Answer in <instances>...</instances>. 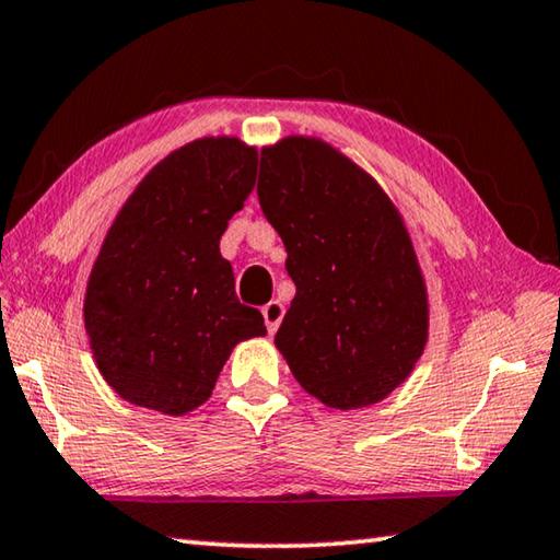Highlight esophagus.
<instances>
[{
    "instance_id": "obj_1",
    "label": "esophagus",
    "mask_w": 560,
    "mask_h": 560,
    "mask_svg": "<svg viewBox=\"0 0 560 560\" xmlns=\"http://www.w3.org/2000/svg\"><path fill=\"white\" fill-rule=\"evenodd\" d=\"M282 315H285V307H282L280 302H275V300L262 307V319H265V327H268L270 335L280 327Z\"/></svg>"
}]
</instances>
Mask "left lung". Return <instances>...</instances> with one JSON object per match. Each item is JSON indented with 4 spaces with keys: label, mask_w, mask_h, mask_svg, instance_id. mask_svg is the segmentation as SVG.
<instances>
[{
    "label": "left lung",
    "mask_w": 560,
    "mask_h": 560,
    "mask_svg": "<svg viewBox=\"0 0 560 560\" xmlns=\"http://www.w3.org/2000/svg\"><path fill=\"white\" fill-rule=\"evenodd\" d=\"M258 198L298 288L275 335L292 377L340 411L387 399L429 340L427 280L399 208L315 136L265 145Z\"/></svg>",
    "instance_id": "obj_1"
}]
</instances>
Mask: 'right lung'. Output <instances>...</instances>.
<instances>
[{
    "instance_id": "right-lung-1",
    "label": "right lung",
    "mask_w": 560,
    "mask_h": 560,
    "mask_svg": "<svg viewBox=\"0 0 560 560\" xmlns=\"http://www.w3.org/2000/svg\"><path fill=\"white\" fill-rule=\"evenodd\" d=\"M258 149L206 136L171 151L118 210L91 268L84 327L101 377L128 405L183 417L228 357L262 337L235 298L220 235L255 186Z\"/></svg>"
}]
</instances>
